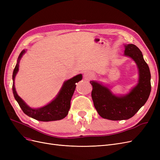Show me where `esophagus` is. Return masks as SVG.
I'll return each mask as SVG.
<instances>
[{"mask_svg": "<svg viewBox=\"0 0 160 160\" xmlns=\"http://www.w3.org/2000/svg\"><path fill=\"white\" fill-rule=\"evenodd\" d=\"M94 77H95V75L93 72H90V71H86L84 73V77H85V79L87 80L91 79L92 78H93Z\"/></svg>", "mask_w": 160, "mask_h": 160, "instance_id": "obj_1", "label": "esophagus"}]
</instances>
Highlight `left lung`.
<instances>
[{"mask_svg": "<svg viewBox=\"0 0 160 160\" xmlns=\"http://www.w3.org/2000/svg\"><path fill=\"white\" fill-rule=\"evenodd\" d=\"M125 47V55L134 60L139 72L138 84L129 93L123 97L116 96L106 87L98 82L90 81L93 87L91 98L94 106L104 119L118 121L132 118L146 103L151 92V74L142 51L133 44Z\"/></svg>", "mask_w": 160, "mask_h": 160, "instance_id": "1", "label": "left lung"}]
</instances>
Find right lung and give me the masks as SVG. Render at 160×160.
Segmentation results:
<instances>
[{
  "mask_svg": "<svg viewBox=\"0 0 160 160\" xmlns=\"http://www.w3.org/2000/svg\"><path fill=\"white\" fill-rule=\"evenodd\" d=\"M25 52V50H23L19 55L17 63L14 67L12 73V91L14 98L17 100L20 108L26 115L41 122H50V121H57L65 118L68 114L70 109L71 99L75 91L76 83L82 79L81 74L66 81L57 98L50 103L41 108L32 109L28 107L17 95L15 88H14V81L16 74L18 71L19 61Z\"/></svg>",
  "mask_w": 160,
  "mask_h": 160,
  "instance_id": "right-lung-1",
  "label": "right lung"
}]
</instances>
